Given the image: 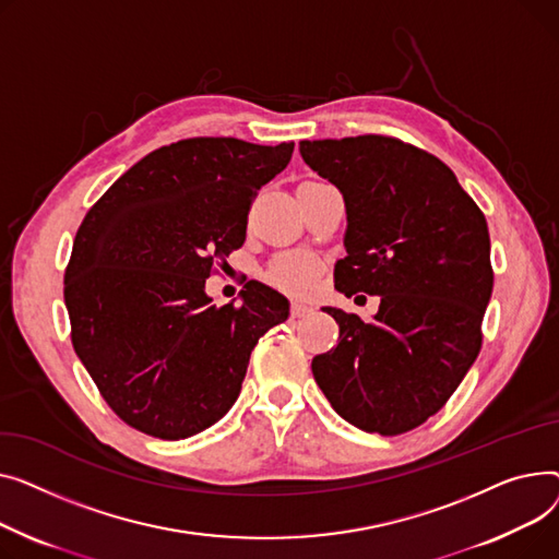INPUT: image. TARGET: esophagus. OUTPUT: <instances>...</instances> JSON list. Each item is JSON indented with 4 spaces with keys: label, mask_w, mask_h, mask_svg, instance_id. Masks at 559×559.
Instances as JSON below:
<instances>
[{
    "label": "esophagus",
    "mask_w": 559,
    "mask_h": 559,
    "mask_svg": "<svg viewBox=\"0 0 559 559\" xmlns=\"http://www.w3.org/2000/svg\"><path fill=\"white\" fill-rule=\"evenodd\" d=\"M309 313H313V307H309V305H305V302H293V305H290V316H293V318H305V316H309Z\"/></svg>",
    "instance_id": "34e87169"
}]
</instances>
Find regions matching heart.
<instances>
[{"instance_id": "obj_1", "label": "heart", "mask_w": 559, "mask_h": 559, "mask_svg": "<svg viewBox=\"0 0 559 559\" xmlns=\"http://www.w3.org/2000/svg\"><path fill=\"white\" fill-rule=\"evenodd\" d=\"M318 261L307 252H286L280 254L269 266V282L286 293L305 295L318 282Z\"/></svg>"}]
</instances>
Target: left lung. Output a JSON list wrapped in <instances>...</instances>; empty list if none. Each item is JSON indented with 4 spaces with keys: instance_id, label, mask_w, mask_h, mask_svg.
Returning a JSON list of instances; mask_svg holds the SVG:
<instances>
[{
    "instance_id": "1",
    "label": "left lung",
    "mask_w": 559,
    "mask_h": 559,
    "mask_svg": "<svg viewBox=\"0 0 559 559\" xmlns=\"http://www.w3.org/2000/svg\"><path fill=\"white\" fill-rule=\"evenodd\" d=\"M300 153L345 201L336 288L381 298L372 320L322 309L341 336L313 358L316 383L356 429L406 433L447 404L480 352L495 284L485 216L444 162L400 140H305Z\"/></svg>"
}]
</instances>
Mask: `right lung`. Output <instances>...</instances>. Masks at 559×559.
Segmentation results:
<instances>
[{"mask_svg": "<svg viewBox=\"0 0 559 559\" xmlns=\"http://www.w3.org/2000/svg\"><path fill=\"white\" fill-rule=\"evenodd\" d=\"M293 142L193 138L130 167L83 218L64 305L81 364L133 429L182 440L237 402L250 352L288 318V300L248 282L241 305H212L214 261L243 246L257 191Z\"/></svg>", "mask_w": 559, "mask_h": 559, "instance_id": "obj_1", "label": "right lung"}]
</instances>
